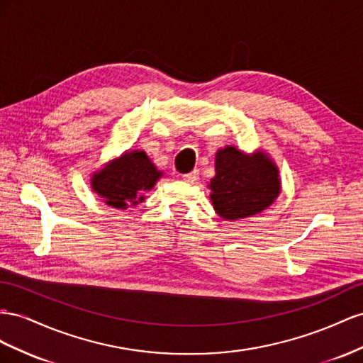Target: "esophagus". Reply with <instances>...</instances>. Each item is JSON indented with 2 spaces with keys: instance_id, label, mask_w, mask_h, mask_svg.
Returning a JSON list of instances; mask_svg holds the SVG:
<instances>
[{
  "instance_id": "34e87169",
  "label": "esophagus",
  "mask_w": 363,
  "mask_h": 363,
  "mask_svg": "<svg viewBox=\"0 0 363 363\" xmlns=\"http://www.w3.org/2000/svg\"><path fill=\"white\" fill-rule=\"evenodd\" d=\"M198 178H199V172H198V170H193V172H190V173L182 174V179H184L185 182H189V184L196 182V181H198Z\"/></svg>"
}]
</instances>
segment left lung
<instances>
[{"instance_id":"8db88e82","label":"left lung","mask_w":363,"mask_h":363,"mask_svg":"<svg viewBox=\"0 0 363 363\" xmlns=\"http://www.w3.org/2000/svg\"><path fill=\"white\" fill-rule=\"evenodd\" d=\"M208 187L216 213L225 220H237L272 205L281 181L277 165L263 152L246 155L226 146L216 153V176Z\"/></svg>"}]
</instances>
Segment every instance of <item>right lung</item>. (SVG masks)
Wrapping results in <instances>:
<instances>
[{
	"label": "right lung",
	"instance_id": "add662e5",
	"mask_svg": "<svg viewBox=\"0 0 363 363\" xmlns=\"http://www.w3.org/2000/svg\"><path fill=\"white\" fill-rule=\"evenodd\" d=\"M161 176L146 152L130 150L92 174L91 187L105 203L126 210L143 202L144 191L152 190Z\"/></svg>",
	"mask_w": 363,
	"mask_h": 363
}]
</instances>
